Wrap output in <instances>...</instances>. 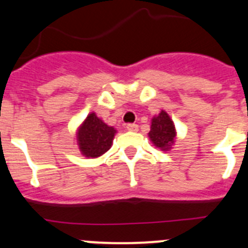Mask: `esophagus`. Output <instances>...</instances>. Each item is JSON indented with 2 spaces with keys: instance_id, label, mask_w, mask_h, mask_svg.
<instances>
[{
  "instance_id": "obj_1",
  "label": "esophagus",
  "mask_w": 248,
  "mask_h": 248,
  "mask_svg": "<svg viewBox=\"0 0 248 248\" xmlns=\"http://www.w3.org/2000/svg\"><path fill=\"white\" fill-rule=\"evenodd\" d=\"M126 128L128 129L129 132H137L138 131V124H127Z\"/></svg>"
}]
</instances>
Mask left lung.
Wrapping results in <instances>:
<instances>
[{
    "label": "left lung",
    "instance_id": "obj_1",
    "mask_svg": "<svg viewBox=\"0 0 248 248\" xmlns=\"http://www.w3.org/2000/svg\"><path fill=\"white\" fill-rule=\"evenodd\" d=\"M149 137L155 146L164 151L170 149L171 145L174 144L175 126L166 111L162 110L158 116L152 119Z\"/></svg>",
    "mask_w": 248,
    "mask_h": 248
}]
</instances>
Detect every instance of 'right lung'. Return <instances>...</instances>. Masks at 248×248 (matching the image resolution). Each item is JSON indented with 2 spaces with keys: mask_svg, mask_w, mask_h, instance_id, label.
I'll return each instance as SVG.
<instances>
[{
  "mask_svg": "<svg viewBox=\"0 0 248 248\" xmlns=\"http://www.w3.org/2000/svg\"><path fill=\"white\" fill-rule=\"evenodd\" d=\"M115 131L112 127L104 124L94 112L86 117L78 132V142L80 151L86 157H98L107 152L111 146Z\"/></svg>",
  "mask_w": 248,
  "mask_h": 248,
  "instance_id": "add662e5",
  "label": "right lung"
}]
</instances>
